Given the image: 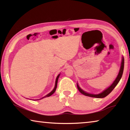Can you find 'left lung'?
I'll list each match as a JSON object with an SVG mask.
<instances>
[{
  "mask_svg": "<svg viewBox=\"0 0 130 130\" xmlns=\"http://www.w3.org/2000/svg\"><path fill=\"white\" fill-rule=\"evenodd\" d=\"M124 58H122V63H121V67H120V71L118 75L117 76V77L115 79V80L114 81V82L112 83L111 86L109 87L107 89H106L105 91H103L102 93H100L98 94H90L88 93H87L85 91H84L83 90L81 89L80 87H79L78 85H77V88L78 89V91H80L81 93L84 94L85 96H89L91 97V98H103L106 97L108 94H109L112 91V90L115 88V87L117 85L118 83L119 82L120 80L122 78V74L123 73V70H124Z\"/></svg>",
  "mask_w": 130,
  "mask_h": 130,
  "instance_id": "obj_1",
  "label": "left lung"
}]
</instances>
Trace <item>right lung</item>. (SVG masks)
I'll list each match as a JSON object with an SVG mask.
<instances>
[{
    "label": "right lung",
    "mask_w": 130,
    "mask_h": 130,
    "mask_svg": "<svg viewBox=\"0 0 130 130\" xmlns=\"http://www.w3.org/2000/svg\"><path fill=\"white\" fill-rule=\"evenodd\" d=\"M60 74H59L57 76V77L56 80V83H55V87H54V88L53 89V91H52L51 92H50V93H49V94H47V95H46V96H45L44 97H43V98H42L41 99H42L45 98H47V97H49V96H51L52 94H53V93H54L55 91H56V88H57V82H58V80L59 76H60ZM40 99H38V100H40Z\"/></svg>",
    "instance_id": "obj_1"
}]
</instances>
